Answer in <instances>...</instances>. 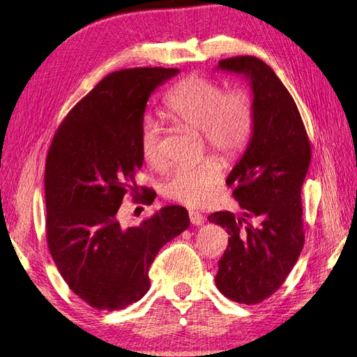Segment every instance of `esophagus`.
<instances>
[{
    "label": "esophagus",
    "instance_id": "esophagus-1",
    "mask_svg": "<svg viewBox=\"0 0 357 357\" xmlns=\"http://www.w3.org/2000/svg\"><path fill=\"white\" fill-rule=\"evenodd\" d=\"M188 217H190V222L193 223V225H196V226L202 225L205 222L204 214H200L199 211H193V209H191V211L188 213Z\"/></svg>",
    "mask_w": 357,
    "mask_h": 357
}]
</instances>
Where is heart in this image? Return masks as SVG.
<instances>
[{
	"label": "heart",
	"mask_w": 357,
	"mask_h": 357,
	"mask_svg": "<svg viewBox=\"0 0 357 357\" xmlns=\"http://www.w3.org/2000/svg\"><path fill=\"white\" fill-rule=\"evenodd\" d=\"M164 109L173 122L202 134V146L232 161L248 148L255 131V98L244 86H225L204 74L187 75L164 96ZM140 151L153 170L169 167L162 148V128L157 119L146 116L140 132ZM223 179V166L213 155L179 166L164 181L162 193L187 206H199L213 196Z\"/></svg>",
	"instance_id": "heart-1"
}]
</instances>
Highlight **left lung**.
Here are the masks:
<instances>
[{"mask_svg":"<svg viewBox=\"0 0 357 357\" xmlns=\"http://www.w3.org/2000/svg\"><path fill=\"white\" fill-rule=\"evenodd\" d=\"M218 68L250 78L255 131L226 179L244 215L217 211L208 217L229 235L215 285L236 303L257 305L283 285L303 249L301 185L312 152L294 99L268 65L236 56L220 60Z\"/></svg>","mask_w":357,"mask_h":357,"instance_id":"8db88e82","label":"left lung"}]
</instances>
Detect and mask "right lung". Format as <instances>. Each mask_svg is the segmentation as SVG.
<instances>
[{
    "instance_id": "add662e5",
    "label": "right lung",
    "mask_w": 357,
    "mask_h": 357,
    "mask_svg": "<svg viewBox=\"0 0 357 357\" xmlns=\"http://www.w3.org/2000/svg\"><path fill=\"white\" fill-rule=\"evenodd\" d=\"M173 68L116 70L77 102L52 137L45 162L47 243L68 287L87 305L117 310L151 288L149 268L164 244L190 225L170 205L137 226L119 222V208L153 202L137 185L143 164L140 132L152 91L178 74Z\"/></svg>"
}]
</instances>
